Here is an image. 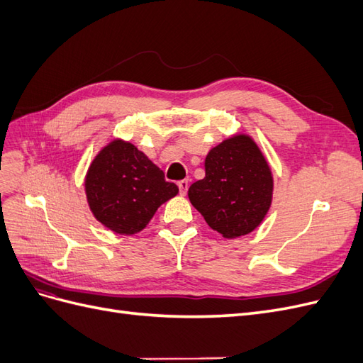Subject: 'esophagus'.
Instances as JSON below:
<instances>
[{
	"mask_svg": "<svg viewBox=\"0 0 363 363\" xmlns=\"http://www.w3.org/2000/svg\"><path fill=\"white\" fill-rule=\"evenodd\" d=\"M177 184H179V189H180L182 195H184L186 192H188V188H189V182L188 180H180Z\"/></svg>",
	"mask_w": 363,
	"mask_h": 363,
	"instance_id": "esophagus-1",
	"label": "esophagus"
}]
</instances>
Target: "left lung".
<instances>
[{"label":"left lung","instance_id":"obj_1","mask_svg":"<svg viewBox=\"0 0 363 363\" xmlns=\"http://www.w3.org/2000/svg\"><path fill=\"white\" fill-rule=\"evenodd\" d=\"M204 168L206 177L188 191L192 206L224 238L252 232L272 199L271 169L255 140L245 135L225 139L208 151Z\"/></svg>","mask_w":363,"mask_h":363}]
</instances>
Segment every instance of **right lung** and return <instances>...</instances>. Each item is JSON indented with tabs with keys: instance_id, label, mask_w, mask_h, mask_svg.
I'll return each instance as SVG.
<instances>
[{
	"instance_id": "add662e5",
	"label": "right lung",
	"mask_w": 363,
	"mask_h": 363,
	"mask_svg": "<svg viewBox=\"0 0 363 363\" xmlns=\"http://www.w3.org/2000/svg\"><path fill=\"white\" fill-rule=\"evenodd\" d=\"M94 216L119 235L145 228L160 204L179 194L175 183L130 142L113 140L94 159L84 182Z\"/></svg>"
}]
</instances>
